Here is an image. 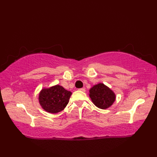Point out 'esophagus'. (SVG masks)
Masks as SVG:
<instances>
[{"label":"esophagus","instance_id":"34e87169","mask_svg":"<svg viewBox=\"0 0 157 157\" xmlns=\"http://www.w3.org/2000/svg\"><path fill=\"white\" fill-rule=\"evenodd\" d=\"M78 90H79V91H83V92H84V91H85V89H84V88H81V89H79Z\"/></svg>","mask_w":157,"mask_h":157}]
</instances>
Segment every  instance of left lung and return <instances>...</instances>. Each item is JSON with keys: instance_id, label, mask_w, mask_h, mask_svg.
<instances>
[{"instance_id": "obj_1", "label": "left lung", "mask_w": 157, "mask_h": 157, "mask_svg": "<svg viewBox=\"0 0 157 157\" xmlns=\"http://www.w3.org/2000/svg\"><path fill=\"white\" fill-rule=\"evenodd\" d=\"M89 96L94 104L102 109L111 107L116 100L115 94L102 83L95 85L89 90Z\"/></svg>"}]
</instances>
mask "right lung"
I'll use <instances>...</instances> for the list:
<instances>
[{
	"mask_svg": "<svg viewBox=\"0 0 157 157\" xmlns=\"http://www.w3.org/2000/svg\"><path fill=\"white\" fill-rule=\"evenodd\" d=\"M72 93L59 85L43 89L39 94V100L42 108L47 112L57 113L64 109Z\"/></svg>",
	"mask_w": 157,
	"mask_h": 157,
	"instance_id": "1",
	"label": "right lung"
}]
</instances>
